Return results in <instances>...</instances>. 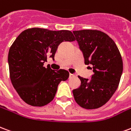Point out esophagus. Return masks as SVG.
I'll list each match as a JSON object with an SVG mask.
<instances>
[{
	"label": "esophagus",
	"mask_w": 131,
	"mask_h": 131,
	"mask_svg": "<svg viewBox=\"0 0 131 131\" xmlns=\"http://www.w3.org/2000/svg\"><path fill=\"white\" fill-rule=\"evenodd\" d=\"M75 77V75H73V74H71V73H70V74H69L70 78H71V77Z\"/></svg>",
	"instance_id": "obj_1"
}]
</instances>
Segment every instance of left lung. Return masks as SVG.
Wrapping results in <instances>:
<instances>
[{
    "label": "left lung",
    "instance_id": "left-lung-1",
    "mask_svg": "<svg viewBox=\"0 0 131 131\" xmlns=\"http://www.w3.org/2000/svg\"><path fill=\"white\" fill-rule=\"evenodd\" d=\"M85 65H92L93 74L88 80L78 76L80 87L72 91L75 101L88 110L101 107L108 102L118 88L123 72V61L116 44L98 30H75Z\"/></svg>",
    "mask_w": 131,
    "mask_h": 131
}]
</instances>
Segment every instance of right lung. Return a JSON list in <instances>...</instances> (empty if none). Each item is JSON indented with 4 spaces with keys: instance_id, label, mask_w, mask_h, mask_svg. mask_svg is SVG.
Returning <instances> with one entry per match:
<instances>
[{
    "instance_id": "add662e5",
    "label": "right lung",
    "mask_w": 131,
    "mask_h": 131,
    "mask_svg": "<svg viewBox=\"0 0 131 131\" xmlns=\"http://www.w3.org/2000/svg\"><path fill=\"white\" fill-rule=\"evenodd\" d=\"M70 30L32 28L16 38L8 53L9 77L15 90L26 103L42 107L53 101L61 81L69 77L66 70L44 67L48 57L54 59L62 42L75 41Z\"/></svg>"
}]
</instances>
